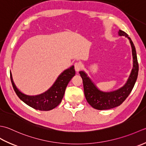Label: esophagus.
<instances>
[{"label":"esophagus","mask_w":146,"mask_h":146,"mask_svg":"<svg viewBox=\"0 0 146 146\" xmlns=\"http://www.w3.org/2000/svg\"><path fill=\"white\" fill-rule=\"evenodd\" d=\"M82 64L80 62H76L74 64V68H75V70L76 72H78L80 70L82 69Z\"/></svg>","instance_id":"esophagus-1"}]
</instances>
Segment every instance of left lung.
Wrapping results in <instances>:
<instances>
[{"mask_svg":"<svg viewBox=\"0 0 146 146\" xmlns=\"http://www.w3.org/2000/svg\"><path fill=\"white\" fill-rule=\"evenodd\" d=\"M118 35L120 36H125L129 40L132 46L133 56V69L129 78L128 79L126 84L123 87L113 91H102L98 90L84 71L79 72L82 79L83 87H84L86 100L93 108L100 110L111 109L120 106L131 93L136 80L137 79L139 64L134 44L125 32L119 30Z\"/></svg>","mask_w":146,"mask_h":146,"instance_id":"8db88e82","label":"left lung"}]
</instances>
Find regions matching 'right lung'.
<instances>
[{"label":"right lung","instance_id":"1","mask_svg":"<svg viewBox=\"0 0 146 146\" xmlns=\"http://www.w3.org/2000/svg\"><path fill=\"white\" fill-rule=\"evenodd\" d=\"M76 74L74 66L72 65L65 70L58 77L54 84L48 91L36 96H28L21 93L16 88L10 73L12 85L17 96L26 105L33 108L41 111H49L55 108L62 102L68 83Z\"/></svg>","mask_w":146,"mask_h":146}]
</instances>
